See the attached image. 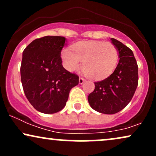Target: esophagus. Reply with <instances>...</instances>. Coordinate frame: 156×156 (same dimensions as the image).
Returning <instances> with one entry per match:
<instances>
[{
	"instance_id": "obj_1",
	"label": "esophagus",
	"mask_w": 156,
	"mask_h": 156,
	"mask_svg": "<svg viewBox=\"0 0 156 156\" xmlns=\"http://www.w3.org/2000/svg\"><path fill=\"white\" fill-rule=\"evenodd\" d=\"M85 79H84V78H79V83L80 84H82V83H83V82L84 81H85Z\"/></svg>"
}]
</instances>
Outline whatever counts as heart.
<instances>
[{
	"label": "heart",
	"mask_w": 156,
	"mask_h": 156,
	"mask_svg": "<svg viewBox=\"0 0 156 156\" xmlns=\"http://www.w3.org/2000/svg\"><path fill=\"white\" fill-rule=\"evenodd\" d=\"M74 53L69 48L62 50L61 58L64 67L74 72L82 62L84 74L93 80L107 78L114 72L119 59V51L114 44L102 41H80L73 45Z\"/></svg>",
	"instance_id": "1"
}]
</instances>
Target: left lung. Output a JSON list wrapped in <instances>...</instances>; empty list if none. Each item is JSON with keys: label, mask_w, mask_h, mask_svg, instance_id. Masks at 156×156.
Listing matches in <instances>:
<instances>
[{"label": "left lung", "mask_w": 156, "mask_h": 156, "mask_svg": "<svg viewBox=\"0 0 156 156\" xmlns=\"http://www.w3.org/2000/svg\"><path fill=\"white\" fill-rule=\"evenodd\" d=\"M111 40L119 51V63L110 76L94 82V90L88 96L90 106L105 114L120 112L130 103L139 80L138 65L133 51L117 39Z\"/></svg>", "instance_id": "obj_1"}]
</instances>
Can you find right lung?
<instances>
[{"label":"right lung","mask_w":156,"mask_h":156,"mask_svg":"<svg viewBox=\"0 0 156 156\" xmlns=\"http://www.w3.org/2000/svg\"><path fill=\"white\" fill-rule=\"evenodd\" d=\"M66 38L46 36L36 39L23 52L21 82L27 99L36 110L54 114L65 106L69 93L79 78L62 64Z\"/></svg>","instance_id":"right-lung-1"}]
</instances>
